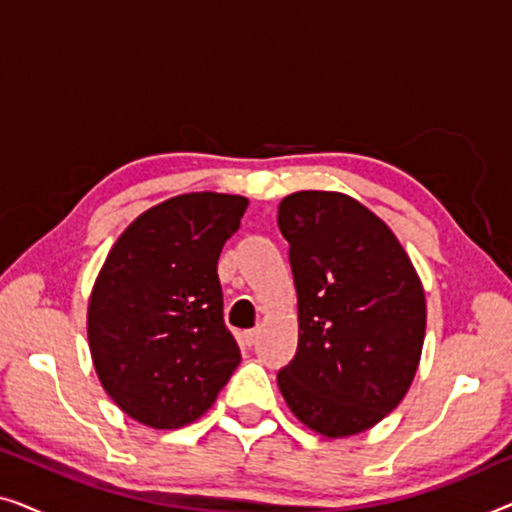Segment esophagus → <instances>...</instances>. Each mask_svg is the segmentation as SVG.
<instances>
[{
  "mask_svg": "<svg viewBox=\"0 0 512 512\" xmlns=\"http://www.w3.org/2000/svg\"><path fill=\"white\" fill-rule=\"evenodd\" d=\"M258 340V328H251V331H242L240 333V342L244 347H251Z\"/></svg>",
  "mask_w": 512,
  "mask_h": 512,
  "instance_id": "esophagus-1",
  "label": "esophagus"
}]
</instances>
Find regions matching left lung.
Instances as JSON below:
<instances>
[{
  "instance_id": "obj_1",
  "label": "left lung",
  "mask_w": 512,
  "mask_h": 512,
  "mask_svg": "<svg viewBox=\"0 0 512 512\" xmlns=\"http://www.w3.org/2000/svg\"><path fill=\"white\" fill-rule=\"evenodd\" d=\"M298 293V352L277 384L307 429L347 438L382 422L415 380L426 298L380 216L333 191L279 202Z\"/></svg>"
}]
</instances>
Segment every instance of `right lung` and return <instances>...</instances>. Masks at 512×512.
Wrapping results in <instances>:
<instances>
[{"label": "right lung", "instance_id": "add662e5", "mask_svg": "<svg viewBox=\"0 0 512 512\" xmlns=\"http://www.w3.org/2000/svg\"><path fill=\"white\" fill-rule=\"evenodd\" d=\"M249 200L184 193L123 230L88 300V345L104 391L151 429H181L212 408L240 366L223 324L216 263Z\"/></svg>", "mask_w": 512, "mask_h": 512}]
</instances>
